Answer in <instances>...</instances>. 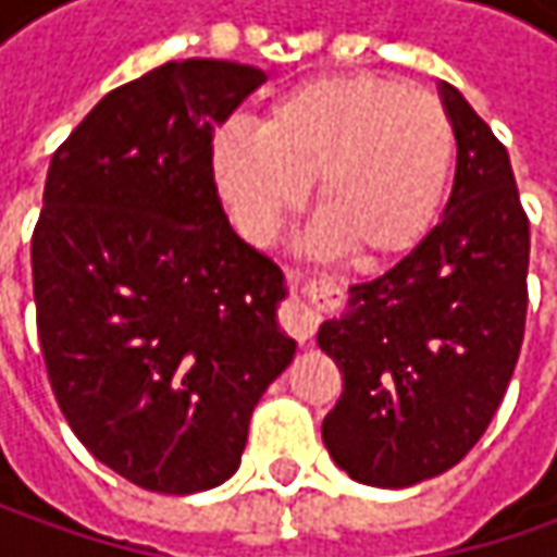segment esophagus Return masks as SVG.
I'll use <instances>...</instances> for the list:
<instances>
[{"instance_id":"1","label":"esophagus","mask_w":557,"mask_h":557,"mask_svg":"<svg viewBox=\"0 0 557 557\" xmlns=\"http://www.w3.org/2000/svg\"><path fill=\"white\" fill-rule=\"evenodd\" d=\"M332 288L325 282H312V285H304V282H294V290H290V300L282 310V325L288 329L297 341H310L319 322H322V310H325V300H329Z\"/></svg>"}]
</instances>
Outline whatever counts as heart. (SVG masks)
<instances>
[{
  "label": "heart",
  "instance_id": "1",
  "mask_svg": "<svg viewBox=\"0 0 557 557\" xmlns=\"http://www.w3.org/2000/svg\"><path fill=\"white\" fill-rule=\"evenodd\" d=\"M210 166L250 245H269L315 183L312 250H350L359 267L381 269L406 260L437 223L456 129L437 96L391 76H312L269 101L260 133L220 129Z\"/></svg>",
  "mask_w": 557,
  "mask_h": 557
}]
</instances>
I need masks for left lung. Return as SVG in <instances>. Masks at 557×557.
Here are the masks:
<instances>
[{"mask_svg": "<svg viewBox=\"0 0 557 557\" xmlns=\"http://www.w3.org/2000/svg\"><path fill=\"white\" fill-rule=\"evenodd\" d=\"M437 92L459 148L440 223L394 269L354 285L315 334L344 374L322 440L341 471L384 490L431 481L471 453L524 341L530 223L508 151L456 86Z\"/></svg>", "mask_w": 557, "mask_h": 557, "instance_id": "8db88e82", "label": "left lung"}]
</instances>
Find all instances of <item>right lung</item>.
I'll return each instance as SVG.
<instances>
[{
	"mask_svg": "<svg viewBox=\"0 0 557 557\" xmlns=\"http://www.w3.org/2000/svg\"><path fill=\"white\" fill-rule=\"evenodd\" d=\"M267 74L166 61L98 101L54 151L33 300L54 399L101 465L151 493L228 481L250 412L294 359L285 275L228 225L213 129Z\"/></svg>",
	"mask_w": 557,
	"mask_h": 557,
	"instance_id": "obj_1",
	"label": "right lung"
}]
</instances>
